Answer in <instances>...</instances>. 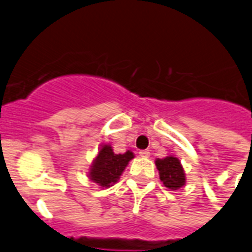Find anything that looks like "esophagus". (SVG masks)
Wrapping results in <instances>:
<instances>
[{
  "label": "esophagus",
  "mask_w": 252,
  "mask_h": 252,
  "mask_svg": "<svg viewBox=\"0 0 252 252\" xmlns=\"http://www.w3.org/2000/svg\"><path fill=\"white\" fill-rule=\"evenodd\" d=\"M139 156L141 158H150V151L149 150H141L139 151Z\"/></svg>",
  "instance_id": "1"
}]
</instances>
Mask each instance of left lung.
<instances>
[{
	"label": "left lung",
	"instance_id": "left-lung-1",
	"mask_svg": "<svg viewBox=\"0 0 252 252\" xmlns=\"http://www.w3.org/2000/svg\"><path fill=\"white\" fill-rule=\"evenodd\" d=\"M156 168L160 181L169 189L175 191L186 185V174L178 158L170 155L164 158H156Z\"/></svg>",
	"mask_w": 252,
	"mask_h": 252
}]
</instances>
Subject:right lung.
Listing matches in <instances>:
<instances>
[{"instance_id":"1","label":"right lung","mask_w":252,"mask_h":252,"mask_svg":"<svg viewBox=\"0 0 252 252\" xmlns=\"http://www.w3.org/2000/svg\"><path fill=\"white\" fill-rule=\"evenodd\" d=\"M133 158L134 154L129 150L124 154H114L113 147L105 143L91 165L88 178L102 188L115 185Z\"/></svg>"}]
</instances>
